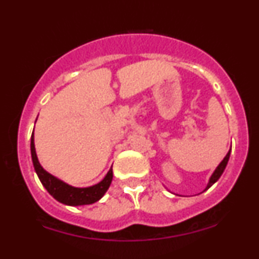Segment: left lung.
<instances>
[{
  "instance_id": "8db88e82",
  "label": "left lung",
  "mask_w": 259,
  "mask_h": 259,
  "mask_svg": "<svg viewBox=\"0 0 259 259\" xmlns=\"http://www.w3.org/2000/svg\"><path fill=\"white\" fill-rule=\"evenodd\" d=\"M230 151H231V148H230ZM230 151H229V152L227 153V156L224 157V159H223L222 162L219 163V165H218V167L215 168V170L213 171V174L210 175V178H209V181H208V184H207L206 189H204L203 191H202V192H204V191H206V190L209 189V187L212 186L213 184H214V183H217V181H218L219 178L222 177L223 171H224V169H225V167H227V164H228L229 157H230Z\"/></svg>"
}]
</instances>
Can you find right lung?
Listing matches in <instances>:
<instances>
[{
    "mask_svg": "<svg viewBox=\"0 0 259 259\" xmlns=\"http://www.w3.org/2000/svg\"><path fill=\"white\" fill-rule=\"evenodd\" d=\"M30 151L32 164H34L35 171H36L41 184L49 191V194L55 200L61 202V203L67 204V206H85V204L95 203V202H97L103 197V195L106 194L109 185H111L113 179L112 167L108 170V173L106 174V177L100 183L88 187L72 186L69 184L64 183L63 180L56 178L55 175L50 174L49 171L45 170L37 159L36 150H35L34 144V133L31 134Z\"/></svg>",
    "mask_w": 259,
    "mask_h": 259,
    "instance_id": "add662e5",
    "label": "right lung"
}]
</instances>
